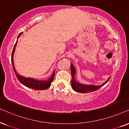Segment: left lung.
<instances>
[{
  "label": "left lung",
  "mask_w": 129,
  "mask_h": 129,
  "mask_svg": "<svg viewBox=\"0 0 129 129\" xmlns=\"http://www.w3.org/2000/svg\"><path fill=\"white\" fill-rule=\"evenodd\" d=\"M71 75L73 77V78L71 80V87L75 91L81 92V93H87V92H91L99 90V88H100L101 87L103 86L104 85H105L107 82L109 81V80L110 78V77H109V79L103 84L102 85H85V84H82L80 82H78L76 81L75 80L74 75L75 74V69L74 67L73 66V65L71 63Z\"/></svg>",
  "instance_id": "1"
}]
</instances>
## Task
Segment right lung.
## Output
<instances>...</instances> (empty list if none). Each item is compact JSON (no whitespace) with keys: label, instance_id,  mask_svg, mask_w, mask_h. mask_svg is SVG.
<instances>
[{"label":"right lung","instance_id":"right-lung-1","mask_svg":"<svg viewBox=\"0 0 129 129\" xmlns=\"http://www.w3.org/2000/svg\"><path fill=\"white\" fill-rule=\"evenodd\" d=\"M22 32H21L19 35L18 38L21 35ZM18 41V40H17ZM17 41L16 44H15L14 48H13L12 54V58H11V61H12V64L13 71H14L15 74L17 78L18 79V80L19 81L20 83H22V84L25 85V86L28 87V88H30L36 90H47L51 86V82L53 81L54 78V75H55V71H54L52 76L50 78H49L48 80L46 81H39L35 80L34 78H26L23 76H21L19 74H18V73H17L15 68L14 67V62H13V54H14V52L15 51V48L17 45Z\"/></svg>","mask_w":129,"mask_h":129}]
</instances>
